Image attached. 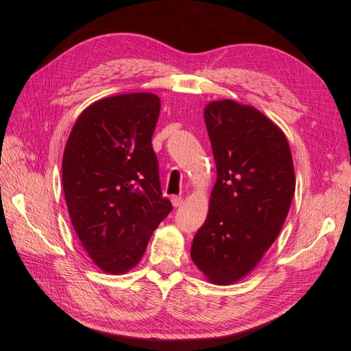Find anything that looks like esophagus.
Wrapping results in <instances>:
<instances>
[{
  "label": "esophagus",
  "instance_id": "34e87169",
  "mask_svg": "<svg viewBox=\"0 0 351 351\" xmlns=\"http://www.w3.org/2000/svg\"><path fill=\"white\" fill-rule=\"evenodd\" d=\"M171 204H173L174 208H178L180 205L183 204V197L182 196H173L171 197Z\"/></svg>",
  "mask_w": 351,
  "mask_h": 351
}]
</instances>
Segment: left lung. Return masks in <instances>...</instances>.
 <instances>
[{
    "label": "left lung",
    "mask_w": 351,
    "mask_h": 351,
    "mask_svg": "<svg viewBox=\"0 0 351 351\" xmlns=\"http://www.w3.org/2000/svg\"><path fill=\"white\" fill-rule=\"evenodd\" d=\"M204 117L218 177L190 256L210 284L230 285L280 234L295 190L293 156L284 132L252 105L212 101Z\"/></svg>",
    "instance_id": "obj_1"
}]
</instances>
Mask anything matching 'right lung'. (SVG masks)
Here are the masks:
<instances>
[{"mask_svg": "<svg viewBox=\"0 0 351 351\" xmlns=\"http://www.w3.org/2000/svg\"><path fill=\"white\" fill-rule=\"evenodd\" d=\"M161 99L149 92L95 101L74 123L62 189L74 231L97 267L127 274L173 206L162 197L152 134Z\"/></svg>", "mask_w": 351, "mask_h": 351, "instance_id": "add662e5", "label": "right lung"}]
</instances>
